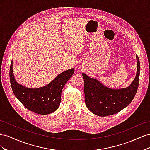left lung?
<instances>
[{"label": "left lung", "mask_w": 150, "mask_h": 150, "mask_svg": "<svg viewBox=\"0 0 150 150\" xmlns=\"http://www.w3.org/2000/svg\"><path fill=\"white\" fill-rule=\"evenodd\" d=\"M137 72L131 84L126 88L113 89L102 84L96 79L83 73L86 105L93 114L99 116L115 115L132 101L139 86L140 64L137 55Z\"/></svg>", "instance_id": "1"}]
</instances>
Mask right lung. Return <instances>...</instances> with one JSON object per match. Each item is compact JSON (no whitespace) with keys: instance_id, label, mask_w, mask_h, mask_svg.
<instances>
[{"instance_id":"obj_1","label":"right lung","mask_w":150,"mask_h":150,"mask_svg":"<svg viewBox=\"0 0 150 150\" xmlns=\"http://www.w3.org/2000/svg\"><path fill=\"white\" fill-rule=\"evenodd\" d=\"M74 69L61 72L47 85L39 88H28L17 83L13 76L12 62L10 67V81L16 97L29 110L39 115H49L60 105L62 88L74 74Z\"/></svg>"}]
</instances>
